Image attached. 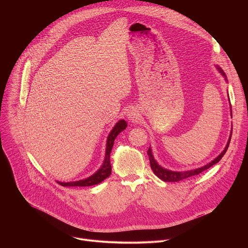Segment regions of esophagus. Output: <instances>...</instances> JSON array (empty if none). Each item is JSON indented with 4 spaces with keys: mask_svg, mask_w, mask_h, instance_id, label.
Instances as JSON below:
<instances>
[{
    "mask_svg": "<svg viewBox=\"0 0 248 248\" xmlns=\"http://www.w3.org/2000/svg\"><path fill=\"white\" fill-rule=\"evenodd\" d=\"M126 117L128 118V120H131V121H134L137 117L136 113L134 110H129L127 113H126Z\"/></svg>",
    "mask_w": 248,
    "mask_h": 248,
    "instance_id": "1",
    "label": "esophagus"
}]
</instances>
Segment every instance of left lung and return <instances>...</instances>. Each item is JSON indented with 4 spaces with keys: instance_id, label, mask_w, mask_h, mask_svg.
Segmentation results:
<instances>
[{
    "instance_id": "obj_1",
    "label": "left lung",
    "mask_w": 248,
    "mask_h": 248,
    "mask_svg": "<svg viewBox=\"0 0 248 248\" xmlns=\"http://www.w3.org/2000/svg\"><path fill=\"white\" fill-rule=\"evenodd\" d=\"M217 69L219 70V73L224 77L225 80L228 81L227 79V76L226 74L224 73V70L217 64L216 65ZM231 116H232V106H231ZM231 137H232V132L230 134V137H229V140H228V143L225 147V149L222 151V153L217 157L215 158L213 161H211L209 164L201 167V168H197V169H193V170H184V171H176V170H168L164 167H162L161 165L158 164V162L155 160L154 158V155L152 153V149L151 147H149L148 151H147V154H148V157H149V160H150V166H151V169L153 170V172L158 176V178L164 182H180V181H183L185 179H187V178H190V176H193V175H196L200 172H202L203 170L209 169L210 167H212L213 165L217 164L221 159L222 157L225 155V153L227 152L228 148H229V145H230V142H231Z\"/></svg>"
}]
</instances>
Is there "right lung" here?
Here are the masks:
<instances>
[{
	"mask_svg": "<svg viewBox=\"0 0 248 248\" xmlns=\"http://www.w3.org/2000/svg\"><path fill=\"white\" fill-rule=\"evenodd\" d=\"M126 126H127L126 122L124 120H121L115 124V126L109 133L107 138V144H106L105 159L101 168L97 171H95L92 175L88 176V178L84 180H80L77 182H69V183H62V182H58V183L62 186H91L98 185L102 183L104 180L107 179L112 171L110 155L112 152V148L114 146V141L116 137L119 135V133L124 130Z\"/></svg>",
	"mask_w": 248,
	"mask_h": 248,
	"instance_id": "right-lung-1",
	"label": "right lung"
}]
</instances>
